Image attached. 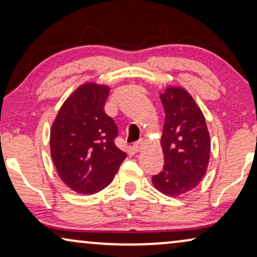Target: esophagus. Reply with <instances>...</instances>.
Listing matches in <instances>:
<instances>
[{
  "instance_id": "1",
  "label": "esophagus",
  "mask_w": 257,
  "mask_h": 257,
  "mask_svg": "<svg viewBox=\"0 0 257 257\" xmlns=\"http://www.w3.org/2000/svg\"><path fill=\"white\" fill-rule=\"evenodd\" d=\"M144 146H145V143L143 142H138V143H136L135 145H133V150L136 151V152H140V151H143V149H144Z\"/></svg>"
}]
</instances>
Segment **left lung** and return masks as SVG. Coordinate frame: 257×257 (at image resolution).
Instances as JSON below:
<instances>
[{"label":"left lung","instance_id":"8db88e82","mask_svg":"<svg viewBox=\"0 0 257 257\" xmlns=\"http://www.w3.org/2000/svg\"><path fill=\"white\" fill-rule=\"evenodd\" d=\"M160 99L166 117L160 140L165 164L152 182L163 194L177 198L194 189L206 174L210 137L205 115L184 87H166Z\"/></svg>","mask_w":257,"mask_h":257}]
</instances>
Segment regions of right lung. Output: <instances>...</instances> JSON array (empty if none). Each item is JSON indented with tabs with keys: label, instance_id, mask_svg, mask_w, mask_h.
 <instances>
[{
	"label": "right lung",
	"instance_id": "right-lung-1",
	"mask_svg": "<svg viewBox=\"0 0 257 257\" xmlns=\"http://www.w3.org/2000/svg\"><path fill=\"white\" fill-rule=\"evenodd\" d=\"M110 86L84 83L59 108L50 130V153L61 180L79 194L111 184L126 153L114 145L117 125L105 113Z\"/></svg>",
	"mask_w": 257,
	"mask_h": 257
}]
</instances>
